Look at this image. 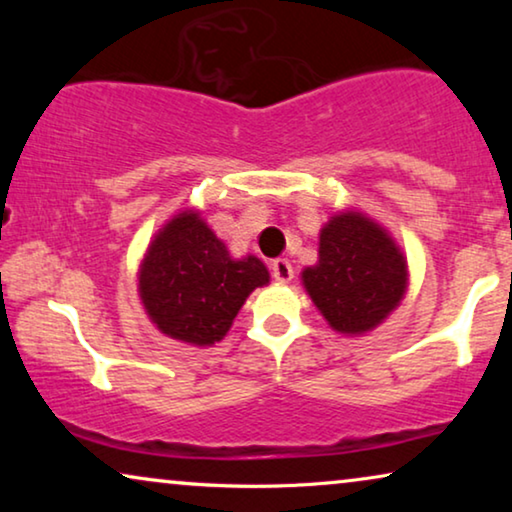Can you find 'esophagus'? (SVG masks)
<instances>
[{
  "label": "esophagus",
  "instance_id": "obj_1",
  "mask_svg": "<svg viewBox=\"0 0 512 512\" xmlns=\"http://www.w3.org/2000/svg\"><path fill=\"white\" fill-rule=\"evenodd\" d=\"M270 270H272V277H275L279 284H289L293 279V268L286 258H275V261L270 263Z\"/></svg>",
  "mask_w": 512,
  "mask_h": 512
}]
</instances>
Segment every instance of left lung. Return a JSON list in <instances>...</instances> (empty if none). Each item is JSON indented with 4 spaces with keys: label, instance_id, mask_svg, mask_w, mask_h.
Masks as SVG:
<instances>
[{
    "label": "left lung",
    "instance_id": "left-lung-1",
    "mask_svg": "<svg viewBox=\"0 0 512 512\" xmlns=\"http://www.w3.org/2000/svg\"><path fill=\"white\" fill-rule=\"evenodd\" d=\"M300 277L333 331L363 335L401 305L408 261L380 223L345 209L321 228L319 261Z\"/></svg>",
    "mask_w": 512,
    "mask_h": 512
}]
</instances>
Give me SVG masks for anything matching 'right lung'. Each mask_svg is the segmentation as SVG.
Instances as JSON below:
<instances>
[{
	"mask_svg": "<svg viewBox=\"0 0 512 512\" xmlns=\"http://www.w3.org/2000/svg\"><path fill=\"white\" fill-rule=\"evenodd\" d=\"M270 282L261 258H233L200 212L186 209L165 223L139 265V298L167 338L195 347L223 340L249 298Z\"/></svg>",
	"mask_w": 512,
	"mask_h": 512,
	"instance_id": "add662e5",
	"label": "right lung"
}]
</instances>
